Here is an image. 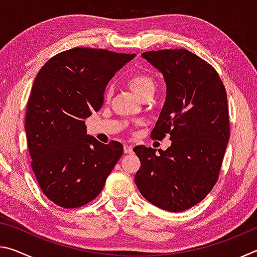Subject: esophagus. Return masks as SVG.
I'll use <instances>...</instances> for the list:
<instances>
[{
	"mask_svg": "<svg viewBox=\"0 0 257 257\" xmlns=\"http://www.w3.org/2000/svg\"><path fill=\"white\" fill-rule=\"evenodd\" d=\"M123 151L125 154H129L133 152V145L132 144H124L123 145Z\"/></svg>",
	"mask_w": 257,
	"mask_h": 257,
	"instance_id": "obj_1",
	"label": "esophagus"
}]
</instances>
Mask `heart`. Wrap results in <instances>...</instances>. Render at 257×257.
Wrapping results in <instances>:
<instances>
[{"instance_id": "1", "label": "heart", "mask_w": 257, "mask_h": 257, "mask_svg": "<svg viewBox=\"0 0 257 257\" xmlns=\"http://www.w3.org/2000/svg\"><path fill=\"white\" fill-rule=\"evenodd\" d=\"M128 85L134 90V93L141 98L147 96V95H153L156 88L155 79L146 72L134 73L133 76L128 78ZM111 94L112 88L110 86H107L105 93H104V97H105V99H108L111 97Z\"/></svg>"}]
</instances>
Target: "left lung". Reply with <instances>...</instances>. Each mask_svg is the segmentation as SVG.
Here are the masks:
<instances>
[{
	"label": "left lung",
	"instance_id": "1",
	"mask_svg": "<svg viewBox=\"0 0 257 257\" xmlns=\"http://www.w3.org/2000/svg\"><path fill=\"white\" fill-rule=\"evenodd\" d=\"M142 55L167 82V101L151 137L170 135L172 143L159 153L135 147L142 163L135 182L153 205L181 212L205 198L219 179L230 136L227 92L215 69L188 50Z\"/></svg>",
	"mask_w": 257,
	"mask_h": 257
}]
</instances>
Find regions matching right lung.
Returning <instances> with one entry per match:
<instances>
[{"label": "right lung", "instance_id": "right-lung-1", "mask_svg": "<svg viewBox=\"0 0 257 257\" xmlns=\"http://www.w3.org/2000/svg\"><path fill=\"white\" fill-rule=\"evenodd\" d=\"M135 54L73 47L47 61L35 78L26 111L32 169L45 196L76 208L101 193L123 147L86 135L85 119L103 105L104 90Z\"/></svg>", "mask_w": 257, "mask_h": 257}]
</instances>
